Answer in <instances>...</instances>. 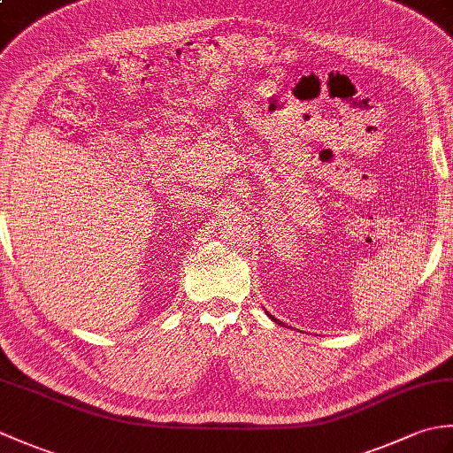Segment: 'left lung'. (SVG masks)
<instances>
[{
    "label": "left lung",
    "mask_w": 453,
    "mask_h": 453,
    "mask_svg": "<svg viewBox=\"0 0 453 453\" xmlns=\"http://www.w3.org/2000/svg\"><path fill=\"white\" fill-rule=\"evenodd\" d=\"M271 319H273V321H276L278 325H282V321H278V319H274V317H271Z\"/></svg>",
    "instance_id": "obj_1"
}]
</instances>
